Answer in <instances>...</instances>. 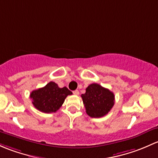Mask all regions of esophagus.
I'll return each instance as SVG.
<instances>
[{
	"mask_svg": "<svg viewBox=\"0 0 158 158\" xmlns=\"http://www.w3.org/2000/svg\"><path fill=\"white\" fill-rule=\"evenodd\" d=\"M73 94H74V95H78V94H79V91L77 90H74V91H73Z\"/></svg>",
	"mask_w": 158,
	"mask_h": 158,
	"instance_id": "34e87169",
	"label": "esophagus"
}]
</instances>
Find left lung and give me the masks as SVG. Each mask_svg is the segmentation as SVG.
I'll list each match as a JSON object with an SVG mask.
<instances>
[{"instance_id": "left-lung-1", "label": "left lung", "mask_w": 158, "mask_h": 158, "mask_svg": "<svg viewBox=\"0 0 158 158\" xmlns=\"http://www.w3.org/2000/svg\"><path fill=\"white\" fill-rule=\"evenodd\" d=\"M86 113L92 118H100L106 115L113 108L115 96L109 89L98 84H91L81 94Z\"/></svg>"}]
</instances>
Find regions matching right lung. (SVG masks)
<instances>
[{
	"mask_svg": "<svg viewBox=\"0 0 158 158\" xmlns=\"http://www.w3.org/2000/svg\"><path fill=\"white\" fill-rule=\"evenodd\" d=\"M72 92L66 87L60 88L55 82H49L45 87L32 91L30 98L32 104L40 111L45 113H55L64 103V100Z\"/></svg>",
	"mask_w": 158,
	"mask_h": 158,
	"instance_id": "1",
	"label": "right lung"
}]
</instances>
